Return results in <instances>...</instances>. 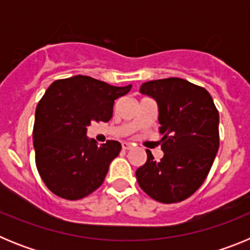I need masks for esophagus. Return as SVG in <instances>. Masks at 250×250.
<instances>
[{
  "label": "esophagus",
  "instance_id": "1",
  "mask_svg": "<svg viewBox=\"0 0 250 250\" xmlns=\"http://www.w3.org/2000/svg\"><path fill=\"white\" fill-rule=\"evenodd\" d=\"M121 146H123V150H130L132 147V145L129 144V143H123Z\"/></svg>",
  "mask_w": 250,
  "mask_h": 250
}]
</instances>
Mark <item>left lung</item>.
I'll return each mask as SVG.
<instances>
[{
  "label": "left lung",
  "mask_w": 250,
  "mask_h": 250,
  "mask_svg": "<svg viewBox=\"0 0 250 250\" xmlns=\"http://www.w3.org/2000/svg\"><path fill=\"white\" fill-rule=\"evenodd\" d=\"M158 105L164 156L136 170L140 188L160 203L187 199L204 183L219 149V114L210 94L179 77L147 81L140 87Z\"/></svg>",
  "instance_id": "8db88e82"
}]
</instances>
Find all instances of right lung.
Returning a JSON list of instances; mask_svg holds the SVG:
<instances>
[{
  "mask_svg": "<svg viewBox=\"0 0 250 250\" xmlns=\"http://www.w3.org/2000/svg\"><path fill=\"white\" fill-rule=\"evenodd\" d=\"M131 85L118 87L92 77L57 80L40 100L35 114L34 147L39 174L46 187L67 200L85 198L104 183L121 144L107 140L99 146L87 138L92 121H107L114 101Z\"/></svg>",
  "mask_w": 250,
  "mask_h": 250,
  "instance_id": "right-lung-1",
  "label": "right lung"
}]
</instances>
